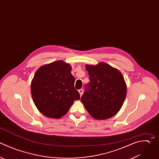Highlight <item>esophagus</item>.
<instances>
[{"label": "esophagus", "mask_w": 159, "mask_h": 159, "mask_svg": "<svg viewBox=\"0 0 159 159\" xmlns=\"http://www.w3.org/2000/svg\"><path fill=\"white\" fill-rule=\"evenodd\" d=\"M78 91H79L80 94V96H81L83 95V89H80L78 90Z\"/></svg>", "instance_id": "obj_1"}]
</instances>
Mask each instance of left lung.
<instances>
[{"label":"left lung","mask_w":159,"mask_h":159,"mask_svg":"<svg viewBox=\"0 0 159 159\" xmlns=\"http://www.w3.org/2000/svg\"><path fill=\"white\" fill-rule=\"evenodd\" d=\"M90 82L86 85L81 102L94 119H109L120 109L127 94L121 73L106 63L86 65Z\"/></svg>","instance_id":"obj_1"}]
</instances>
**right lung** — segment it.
<instances>
[{
  "mask_svg": "<svg viewBox=\"0 0 159 159\" xmlns=\"http://www.w3.org/2000/svg\"><path fill=\"white\" fill-rule=\"evenodd\" d=\"M70 64L61 60L42 66L31 83V93L39 111L44 116L59 119L65 116L80 96L75 89V77Z\"/></svg>",
  "mask_w": 159,
  "mask_h": 159,
  "instance_id": "1",
  "label": "right lung"
}]
</instances>
